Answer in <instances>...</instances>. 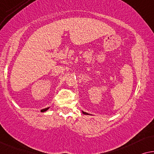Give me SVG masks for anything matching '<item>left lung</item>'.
<instances>
[{
	"label": "left lung",
	"instance_id": "1",
	"mask_svg": "<svg viewBox=\"0 0 154 154\" xmlns=\"http://www.w3.org/2000/svg\"><path fill=\"white\" fill-rule=\"evenodd\" d=\"M82 113H83L84 114H85V115H90V114H88V113H86V112H83V111H82Z\"/></svg>",
	"mask_w": 154,
	"mask_h": 154
}]
</instances>
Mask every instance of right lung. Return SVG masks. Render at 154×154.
<instances>
[{
  "instance_id": "1",
  "label": "right lung",
  "mask_w": 154,
  "mask_h": 154,
  "mask_svg": "<svg viewBox=\"0 0 154 154\" xmlns=\"http://www.w3.org/2000/svg\"><path fill=\"white\" fill-rule=\"evenodd\" d=\"M49 107H47V108H45V109H43L41 110V112H46L47 109H49Z\"/></svg>"
}]
</instances>
